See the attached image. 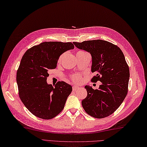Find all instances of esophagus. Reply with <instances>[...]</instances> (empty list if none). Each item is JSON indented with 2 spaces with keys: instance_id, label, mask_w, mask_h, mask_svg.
<instances>
[{
  "instance_id": "obj_1",
  "label": "esophagus",
  "mask_w": 147,
  "mask_h": 147,
  "mask_svg": "<svg viewBox=\"0 0 147 147\" xmlns=\"http://www.w3.org/2000/svg\"><path fill=\"white\" fill-rule=\"evenodd\" d=\"M72 89H73V90H77V89H80V87H78V86H73V88H72Z\"/></svg>"
}]
</instances>
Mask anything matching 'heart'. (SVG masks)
Wrapping results in <instances>:
<instances>
[{
	"label": "heart",
	"instance_id": "heart-1",
	"mask_svg": "<svg viewBox=\"0 0 147 147\" xmlns=\"http://www.w3.org/2000/svg\"><path fill=\"white\" fill-rule=\"evenodd\" d=\"M81 52H82V51H81ZM64 54H63V55H61L60 57L59 58V59H58L59 62H60L61 61L62 58L64 57ZM72 80L75 82H79L80 80V76L78 75H74L72 77Z\"/></svg>",
	"mask_w": 147,
	"mask_h": 147
}]
</instances>
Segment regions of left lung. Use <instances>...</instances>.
I'll use <instances>...</instances> for the list:
<instances>
[{
	"label": "left lung",
	"mask_w": 147,
	"mask_h": 147,
	"mask_svg": "<svg viewBox=\"0 0 147 147\" xmlns=\"http://www.w3.org/2000/svg\"><path fill=\"white\" fill-rule=\"evenodd\" d=\"M73 43L91 55V72L97 74L92 81L102 82L98 89L85 86L88 95L82 102L83 108L93 117H108L118 109L128 93L129 70L124 55L117 45L103 40Z\"/></svg>",
	"instance_id": "left-lung-1"
}]
</instances>
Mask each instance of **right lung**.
Here are the masks:
<instances>
[{"instance_id":"add662e5","label":"right lung","mask_w":147,"mask_h":147,"mask_svg":"<svg viewBox=\"0 0 147 147\" xmlns=\"http://www.w3.org/2000/svg\"><path fill=\"white\" fill-rule=\"evenodd\" d=\"M74 49L71 42H44L27 50L16 74L19 97L30 112L43 119H51L61 112L72 87L58 82L47 83L50 69H54L65 52Z\"/></svg>"}]
</instances>
